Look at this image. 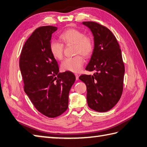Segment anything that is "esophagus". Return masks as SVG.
I'll list each match as a JSON object with an SVG mask.
<instances>
[{"label": "esophagus", "mask_w": 147, "mask_h": 147, "mask_svg": "<svg viewBox=\"0 0 147 147\" xmlns=\"http://www.w3.org/2000/svg\"><path fill=\"white\" fill-rule=\"evenodd\" d=\"M76 80H78V77H79V76H78V74H76Z\"/></svg>", "instance_id": "1"}]
</instances>
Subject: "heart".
<instances>
[{
    "mask_svg": "<svg viewBox=\"0 0 147 147\" xmlns=\"http://www.w3.org/2000/svg\"><path fill=\"white\" fill-rule=\"evenodd\" d=\"M61 40L66 44H74V52L76 54L80 53L85 57L90 56L94 51V44L93 39L87 35H85L83 32L70 28L64 31L60 36ZM50 52L53 58L61 60L63 57V45L57 40H52L49 46ZM85 62L84 57L77 55L73 57L66 58L61 63V69L63 71H69L77 73L79 71Z\"/></svg>",
    "mask_w": 147,
    "mask_h": 147,
    "instance_id": "1",
    "label": "heart"
}]
</instances>
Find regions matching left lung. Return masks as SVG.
<instances>
[{
    "label": "left lung",
    "instance_id": "1",
    "mask_svg": "<svg viewBox=\"0 0 147 147\" xmlns=\"http://www.w3.org/2000/svg\"><path fill=\"white\" fill-rule=\"evenodd\" d=\"M94 36V48L85 70L95 71L82 75L79 79L87 86L88 107L96 112L112 109L119 101L123 92L125 67L121 49L109 28L94 22H84Z\"/></svg>",
    "mask_w": 147,
    "mask_h": 147
}]
</instances>
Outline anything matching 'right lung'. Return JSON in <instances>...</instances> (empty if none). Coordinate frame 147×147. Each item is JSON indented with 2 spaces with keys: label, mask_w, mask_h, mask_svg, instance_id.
<instances>
[{
  "label": "right lung",
  "mask_w": 147,
  "mask_h": 147,
  "mask_svg": "<svg viewBox=\"0 0 147 147\" xmlns=\"http://www.w3.org/2000/svg\"><path fill=\"white\" fill-rule=\"evenodd\" d=\"M53 26L38 27L23 47L19 67L24 91L39 112L54 118L65 112L69 105V94L76 81L70 71L59 72L58 63L50 52Z\"/></svg>",
  "instance_id": "1"
}]
</instances>
